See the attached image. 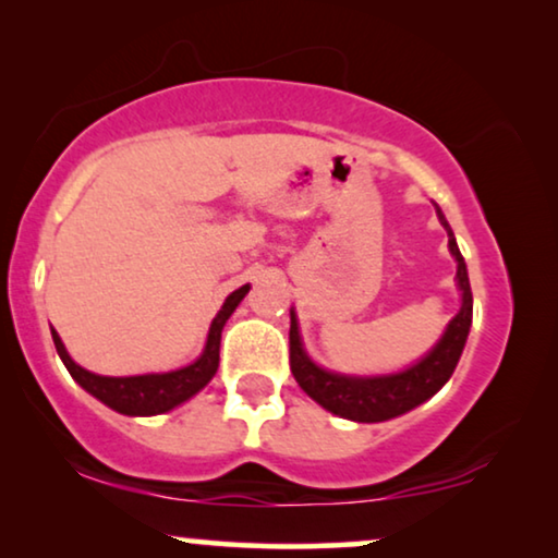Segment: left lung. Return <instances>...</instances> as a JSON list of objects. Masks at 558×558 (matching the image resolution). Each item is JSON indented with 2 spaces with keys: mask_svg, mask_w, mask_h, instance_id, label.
Returning a JSON list of instances; mask_svg holds the SVG:
<instances>
[{
  "mask_svg": "<svg viewBox=\"0 0 558 558\" xmlns=\"http://www.w3.org/2000/svg\"><path fill=\"white\" fill-rule=\"evenodd\" d=\"M437 216L441 226L447 228L449 251H452L457 262V287L462 292V307L452 317V323L447 325L437 345L422 361L411 365V368L388 373V376H342V373L319 368L304 353L300 323H296L294 310L289 312L292 315V325H289V365H292V373L296 384L302 386V391L310 399H315L323 409L342 418H350V422H388V418L407 414V411L416 409L418 403L432 399L454 373L472 325V289L468 266H464V258L460 248H457L452 228H449L439 208Z\"/></svg>",
  "mask_w": 558,
  "mask_h": 558,
  "instance_id": "left-lung-1",
  "label": "left lung"
}]
</instances>
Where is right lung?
Wrapping results in <instances>:
<instances>
[{
    "mask_svg": "<svg viewBox=\"0 0 558 558\" xmlns=\"http://www.w3.org/2000/svg\"><path fill=\"white\" fill-rule=\"evenodd\" d=\"M248 284H243L241 289H235L233 294L226 296L223 307L216 317H213L210 330H208V340H205L203 355L197 357L195 363L185 365V368L170 371V373H144V376H96L86 368H81L78 363L68 355V350L60 340V335L56 330L52 332V342H56V350L60 355V361L65 363L68 373H71L75 384L81 388H86L90 396H96L98 401L106 403V407L119 411V414L126 416H155V414H165L180 403H185L187 399L210 384V378L216 376L218 371V361H220V332H223V325L228 323V317L233 315V310L239 307L243 296L248 294Z\"/></svg>",
    "mask_w": 558,
    "mask_h": 558,
    "instance_id": "1",
    "label": "right lung"
}]
</instances>
